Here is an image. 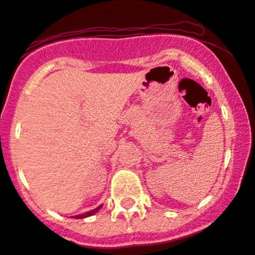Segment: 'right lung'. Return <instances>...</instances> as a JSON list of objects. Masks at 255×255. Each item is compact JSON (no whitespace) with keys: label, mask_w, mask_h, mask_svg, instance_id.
<instances>
[{"label":"right lung","mask_w":255,"mask_h":255,"mask_svg":"<svg viewBox=\"0 0 255 255\" xmlns=\"http://www.w3.org/2000/svg\"><path fill=\"white\" fill-rule=\"evenodd\" d=\"M103 206V205H102ZM102 206L97 207V208H94L93 211H89V212H86V213H82V214H78V215H75V217L72 218H76V219H83V218H87V217H91V215L96 214L98 211H99L100 208H102Z\"/></svg>","instance_id":"right-lung-1"}]
</instances>
